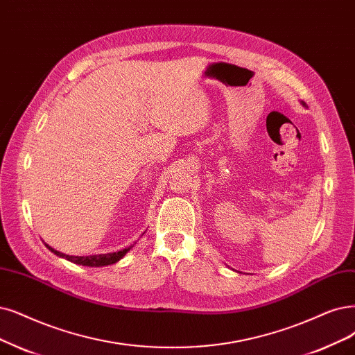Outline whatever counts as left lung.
I'll return each instance as SVG.
<instances>
[{
    "label": "left lung",
    "instance_id": "1",
    "mask_svg": "<svg viewBox=\"0 0 355 355\" xmlns=\"http://www.w3.org/2000/svg\"><path fill=\"white\" fill-rule=\"evenodd\" d=\"M301 103H303V105H304V107H306V103H304V102H301Z\"/></svg>",
    "mask_w": 355,
    "mask_h": 355
}]
</instances>
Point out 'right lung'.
<instances>
[{"instance_id":"obj_1","label":"right lung","mask_w":355,"mask_h":355,"mask_svg":"<svg viewBox=\"0 0 355 355\" xmlns=\"http://www.w3.org/2000/svg\"><path fill=\"white\" fill-rule=\"evenodd\" d=\"M49 250L54 253V254H57V256H60V257H62V259H67L69 261H73V263H76V265H82V266H90V268H101V266H108V265H114V263H116V261H120L130 250H131V247L133 245H130V247H125V248H123V250H120V252H114V253H107V254H92V256H69V254H64V253H61V252H57V250H54V248H52L51 245H48V244H45Z\"/></svg>"}]
</instances>
